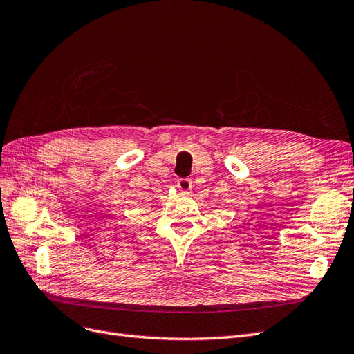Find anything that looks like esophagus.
<instances>
[{
    "label": "esophagus",
    "instance_id": "1",
    "mask_svg": "<svg viewBox=\"0 0 354 354\" xmlns=\"http://www.w3.org/2000/svg\"><path fill=\"white\" fill-rule=\"evenodd\" d=\"M177 187L180 189L181 194H185V195L190 194V190H192V180H190V178H178V180H177Z\"/></svg>",
    "mask_w": 354,
    "mask_h": 354
}]
</instances>
